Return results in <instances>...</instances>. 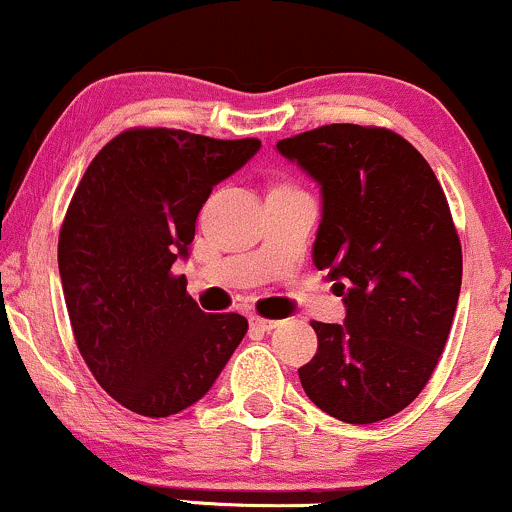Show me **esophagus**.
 <instances>
[{
	"label": "esophagus",
	"mask_w": 512,
	"mask_h": 512,
	"mask_svg": "<svg viewBox=\"0 0 512 512\" xmlns=\"http://www.w3.org/2000/svg\"><path fill=\"white\" fill-rule=\"evenodd\" d=\"M250 325L255 327V330H262V332H272L279 327V320H269V317H260V315H252L250 317Z\"/></svg>",
	"instance_id": "1"
}]
</instances>
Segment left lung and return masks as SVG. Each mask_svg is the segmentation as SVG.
I'll list each match as a JSON object with an SVG mask.
<instances>
[{
	"label": "left lung",
	"mask_w": 512,
	"mask_h": 512,
	"mask_svg": "<svg viewBox=\"0 0 512 512\" xmlns=\"http://www.w3.org/2000/svg\"><path fill=\"white\" fill-rule=\"evenodd\" d=\"M276 149L322 185L313 262L346 303L344 325L310 322L305 395L346 424L390 419L431 380L460 298L462 245L443 187L387 127L322 125Z\"/></svg>",
	"instance_id": "obj_1"
}]
</instances>
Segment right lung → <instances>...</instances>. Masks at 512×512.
<instances>
[{
    "mask_svg": "<svg viewBox=\"0 0 512 512\" xmlns=\"http://www.w3.org/2000/svg\"><path fill=\"white\" fill-rule=\"evenodd\" d=\"M260 139L129 127L98 151L60 228L57 262L88 370L115 402L163 419L202 399L248 332L204 313L173 262L187 255L211 187Z\"/></svg>",
    "mask_w": 512,
    "mask_h": 512,
    "instance_id": "add662e5",
    "label": "right lung"
}]
</instances>
